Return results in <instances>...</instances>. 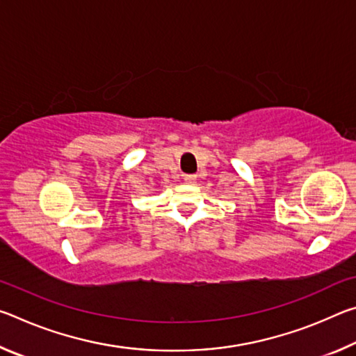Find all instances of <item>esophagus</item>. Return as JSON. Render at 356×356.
<instances>
[{
  "instance_id": "esophagus-1",
  "label": "esophagus",
  "mask_w": 356,
  "mask_h": 356,
  "mask_svg": "<svg viewBox=\"0 0 356 356\" xmlns=\"http://www.w3.org/2000/svg\"><path fill=\"white\" fill-rule=\"evenodd\" d=\"M184 180H185V184H188V185H195V184H196V180H197V177L195 176V174H186V176H184Z\"/></svg>"
}]
</instances>
